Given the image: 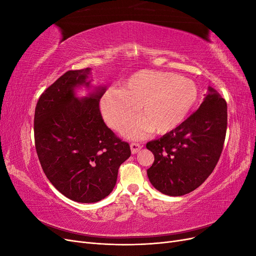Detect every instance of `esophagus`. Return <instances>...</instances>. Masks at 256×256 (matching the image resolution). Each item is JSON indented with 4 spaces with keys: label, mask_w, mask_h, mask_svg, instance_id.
<instances>
[{
    "label": "esophagus",
    "mask_w": 256,
    "mask_h": 256,
    "mask_svg": "<svg viewBox=\"0 0 256 256\" xmlns=\"http://www.w3.org/2000/svg\"><path fill=\"white\" fill-rule=\"evenodd\" d=\"M130 148H131V152L132 154H136L142 150V145L138 143H131L130 144Z\"/></svg>",
    "instance_id": "1"
}]
</instances>
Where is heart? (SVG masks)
Returning a JSON list of instances; mask_svg holds the SVG:
<instances>
[{
  "label": "heart",
  "instance_id": "b5f03b06",
  "mask_svg": "<svg viewBox=\"0 0 256 256\" xmlns=\"http://www.w3.org/2000/svg\"><path fill=\"white\" fill-rule=\"evenodd\" d=\"M196 83L172 72L142 70L134 74L122 90L106 92L100 102L104 120L112 129L120 131L138 113L140 120L125 130L129 138L145 131L164 134L186 120L198 99Z\"/></svg>",
  "mask_w": 256,
  "mask_h": 256
}]
</instances>
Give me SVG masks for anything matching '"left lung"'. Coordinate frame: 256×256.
Instances as JSON below:
<instances>
[{"instance_id":"obj_1","label":"left lung","mask_w":256,"mask_h":256,"mask_svg":"<svg viewBox=\"0 0 256 256\" xmlns=\"http://www.w3.org/2000/svg\"><path fill=\"white\" fill-rule=\"evenodd\" d=\"M198 109L180 126L146 144L154 157L147 170L152 184L164 194L180 196L196 190L220 159L228 127V106L214 88Z\"/></svg>"}]
</instances>
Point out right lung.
I'll use <instances>...</instances> for the list:
<instances>
[{"mask_svg": "<svg viewBox=\"0 0 256 256\" xmlns=\"http://www.w3.org/2000/svg\"><path fill=\"white\" fill-rule=\"evenodd\" d=\"M90 68L69 70L38 99L34 138L38 159L50 182L79 203H95L112 192L118 168L131 154L130 146L108 127L99 108L104 88L86 98L74 88L88 86Z\"/></svg>", "mask_w": 256, "mask_h": 256, "instance_id": "1", "label": "right lung"}]
</instances>
